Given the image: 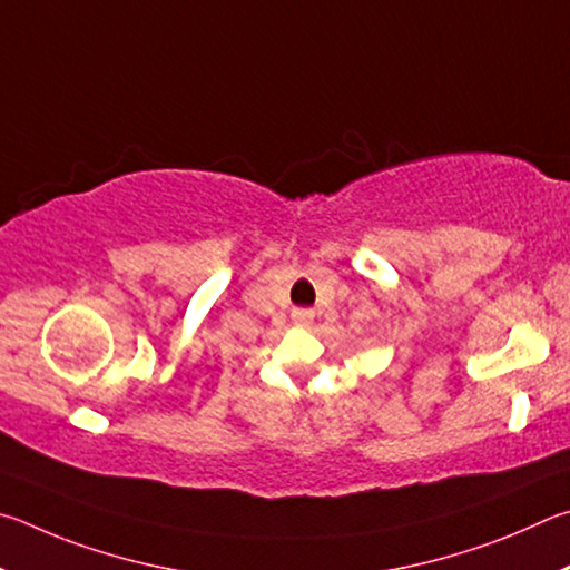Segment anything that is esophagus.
Returning <instances> with one entry per match:
<instances>
[{
  "label": "esophagus",
  "instance_id": "1",
  "mask_svg": "<svg viewBox=\"0 0 570 570\" xmlns=\"http://www.w3.org/2000/svg\"><path fill=\"white\" fill-rule=\"evenodd\" d=\"M291 317H293V323L297 327H311L313 321H315V313L311 311V307H295V311L291 313Z\"/></svg>",
  "mask_w": 570,
  "mask_h": 570
}]
</instances>
